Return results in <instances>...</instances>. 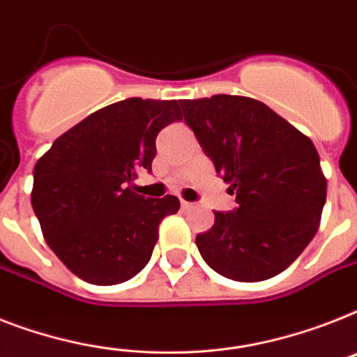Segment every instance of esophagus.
<instances>
[{"label":"esophagus","mask_w":357,"mask_h":357,"mask_svg":"<svg viewBox=\"0 0 357 357\" xmlns=\"http://www.w3.org/2000/svg\"><path fill=\"white\" fill-rule=\"evenodd\" d=\"M181 207L190 208V207H192V204H190V202H185V199H181Z\"/></svg>","instance_id":"1"}]
</instances>
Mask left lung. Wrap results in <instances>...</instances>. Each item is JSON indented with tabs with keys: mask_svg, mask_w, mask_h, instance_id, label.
<instances>
[{
	"mask_svg": "<svg viewBox=\"0 0 357 357\" xmlns=\"http://www.w3.org/2000/svg\"><path fill=\"white\" fill-rule=\"evenodd\" d=\"M179 104L238 204L214 213L213 227L196 236L199 253L238 282L279 275L319 229L326 178L314 143L255 98L213 95Z\"/></svg>",
	"mask_w": 357,
	"mask_h": 357,
	"instance_id": "1",
	"label": "left lung"
}]
</instances>
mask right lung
I'll return each instance as SVG.
<instances>
[{"instance_id":"right-lung-1","label":"right lung","mask_w":357,"mask_h":357,"mask_svg":"<svg viewBox=\"0 0 357 357\" xmlns=\"http://www.w3.org/2000/svg\"><path fill=\"white\" fill-rule=\"evenodd\" d=\"M181 121L178 100L126 98L62 133L38 159L31 204L43 238L78 279L97 286L141 271L159 238V224L179 199L144 198L132 188L152 170L155 137Z\"/></svg>"}]
</instances>
